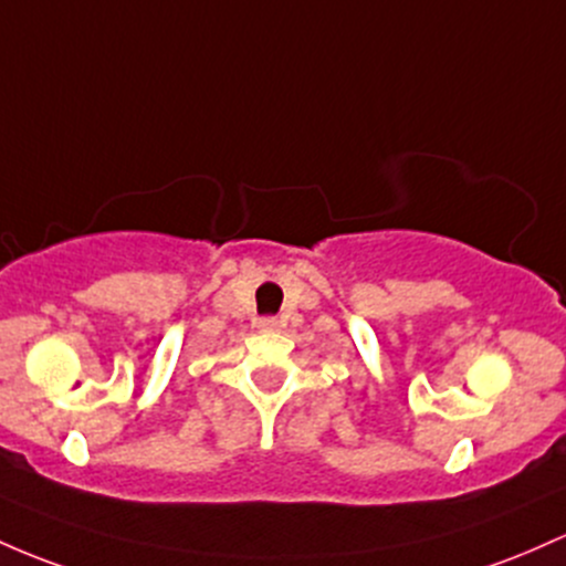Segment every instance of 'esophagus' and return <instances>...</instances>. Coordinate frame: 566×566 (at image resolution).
<instances>
[{
    "instance_id": "esophagus-1",
    "label": "esophagus",
    "mask_w": 566,
    "mask_h": 566,
    "mask_svg": "<svg viewBox=\"0 0 566 566\" xmlns=\"http://www.w3.org/2000/svg\"><path fill=\"white\" fill-rule=\"evenodd\" d=\"M258 327H260V331H263V333H271V331H276L279 322L273 319V316H265V319L258 322Z\"/></svg>"
}]
</instances>
